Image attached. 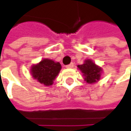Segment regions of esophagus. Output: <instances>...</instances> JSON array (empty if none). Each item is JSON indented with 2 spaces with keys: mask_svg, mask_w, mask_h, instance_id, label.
<instances>
[{
  "mask_svg": "<svg viewBox=\"0 0 131 131\" xmlns=\"http://www.w3.org/2000/svg\"><path fill=\"white\" fill-rule=\"evenodd\" d=\"M66 67H67V68H73V63H70V64L66 66Z\"/></svg>",
  "mask_w": 131,
  "mask_h": 131,
  "instance_id": "1",
  "label": "esophagus"
}]
</instances>
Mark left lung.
I'll use <instances>...</instances> for the list:
<instances>
[{
	"label": "left lung",
	"mask_w": 131,
	"mask_h": 131,
	"mask_svg": "<svg viewBox=\"0 0 131 131\" xmlns=\"http://www.w3.org/2000/svg\"><path fill=\"white\" fill-rule=\"evenodd\" d=\"M77 67L83 73L84 80L89 84H93L99 81L103 72L102 68L95 64L91 59L85 60L83 64L78 65Z\"/></svg>",
	"instance_id": "left-lung-1"
}]
</instances>
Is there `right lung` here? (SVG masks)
Listing matches in <instances>:
<instances>
[{
	"label": "right lung",
	"instance_id": "obj_1",
	"mask_svg": "<svg viewBox=\"0 0 131 131\" xmlns=\"http://www.w3.org/2000/svg\"><path fill=\"white\" fill-rule=\"evenodd\" d=\"M61 70V65L59 62L45 58L39 63L31 66L30 73L34 80L45 86H49L53 84Z\"/></svg>",
	"mask_w": 131,
	"mask_h": 131
}]
</instances>
